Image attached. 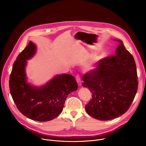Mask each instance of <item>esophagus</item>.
<instances>
[{
	"label": "esophagus",
	"instance_id": "1",
	"mask_svg": "<svg viewBox=\"0 0 146 146\" xmlns=\"http://www.w3.org/2000/svg\"><path fill=\"white\" fill-rule=\"evenodd\" d=\"M76 80L77 82L78 83V86H81V79H80V77L79 75H77L76 76Z\"/></svg>",
	"mask_w": 146,
	"mask_h": 146
}]
</instances>
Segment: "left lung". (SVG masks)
I'll return each instance as SVG.
<instances>
[{
	"instance_id": "obj_1",
	"label": "left lung",
	"mask_w": 146,
	"mask_h": 146,
	"mask_svg": "<svg viewBox=\"0 0 146 146\" xmlns=\"http://www.w3.org/2000/svg\"><path fill=\"white\" fill-rule=\"evenodd\" d=\"M116 40L119 45L115 55L100 60L96 68L82 77V86L92 93L86 110L101 121L112 119L125 113L138 88L135 59L122 41Z\"/></svg>"
}]
</instances>
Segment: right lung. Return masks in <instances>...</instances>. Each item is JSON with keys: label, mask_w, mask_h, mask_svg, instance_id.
Here are the masks:
<instances>
[{"label": "right lung", "mask_w": 146, "mask_h": 146, "mask_svg": "<svg viewBox=\"0 0 146 146\" xmlns=\"http://www.w3.org/2000/svg\"><path fill=\"white\" fill-rule=\"evenodd\" d=\"M32 41L17 57L10 76L9 87L18 110L33 120L44 122L53 119L63 110L68 95L78 88L74 77L69 74L56 75L43 86L36 87L27 81V60L35 54Z\"/></svg>", "instance_id": "1"}]
</instances>
